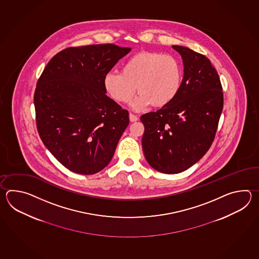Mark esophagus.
<instances>
[{
	"instance_id": "1",
	"label": "esophagus",
	"mask_w": 259,
	"mask_h": 259,
	"mask_svg": "<svg viewBox=\"0 0 259 259\" xmlns=\"http://www.w3.org/2000/svg\"><path fill=\"white\" fill-rule=\"evenodd\" d=\"M138 119H139V117H138L136 115H134V114H132V113H130V120H131V121H137Z\"/></svg>"
}]
</instances>
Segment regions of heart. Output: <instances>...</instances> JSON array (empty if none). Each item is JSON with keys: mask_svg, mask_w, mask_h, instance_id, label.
Listing matches in <instances>:
<instances>
[{"mask_svg": "<svg viewBox=\"0 0 259 259\" xmlns=\"http://www.w3.org/2000/svg\"><path fill=\"white\" fill-rule=\"evenodd\" d=\"M182 64L174 55L157 52H141L123 63L121 72H109L104 78L106 94L117 103L133 101L135 110L153 104L156 107L169 105L182 88Z\"/></svg>", "mask_w": 259, "mask_h": 259, "instance_id": "obj_1", "label": "heart"}]
</instances>
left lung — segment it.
<instances>
[{"label": "left lung", "mask_w": 259, "mask_h": 259, "mask_svg": "<svg viewBox=\"0 0 259 259\" xmlns=\"http://www.w3.org/2000/svg\"><path fill=\"white\" fill-rule=\"evenodd\" d=\"M172 48L183 61L182 88L169 105L141 116L144 156L165 174L181 173L204 156L223 109L222 86L209 59L184 46Z\"/></svg>", "instance_id": "left-lung-1"}]
</instances>
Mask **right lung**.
Masks as SVG:
<instances>
[{
  "label": "right lung",
  "instance_id": "add662e5",
  "mask_svg": "<svg viewBox=\"0 0 259 259\" xmlns=\"http://www.w3.org/2000/svg\"><path fill=\"white\" fill-rule=\"evenodd\" d=\"M131 50L111 44L69 47L41 73L34 94L37 128L67 169L93 175L110 163L130 119L105 94L104 78Z\"/></svg>",
  "mask_w": 259,
  "mask_h": 259
}]
</instances>
